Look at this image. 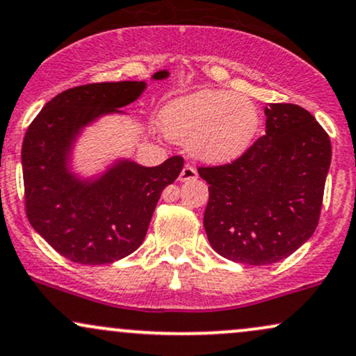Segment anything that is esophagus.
Here are the masks:
<instances>
[{"label":"esophagus","instance_id":"esophagus-1","mask_svg":"<svg viewBox=\"0 0 356 356\" xmlns=\"http://www.w3.org/2000/svg\"><path fill=\"white\" fill-rule=\"evenodd\" d=\"M196 178H198L196 170L191 168V166H188V165L181 170V173H179V181H191V179H196Z\"/></svg>","mask_w":356,"mask_h":356}]
</instances>
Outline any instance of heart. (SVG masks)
<instances>
[{
    "label": "heart",
    "instance_id": "1",
    "mask_svg": "<svg viewBox=\"0 0 356 356\" xmlns=\"http://www.w3.org/2000/svg\"><path fill=\"white\" fill-rule=\"evenodd\" d=\"M161 128L200 161L225 165L252 146L260 128V111L243 95L200 90L171 99L161 111Z\"/></svg>",
    "mask_w": 356,
    "mask_h": 356
}]
</instances>
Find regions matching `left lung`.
<instances>
[{
  "label": "left lung",
  "instance_id": "8db88e82",
  "mask_svg": "<svg viewBox=\"0 0 356 356\" xmlns=\"http://www.w3.org/2000/svg\"><path fill=\"white\" fill-rule=\"evenodd\" d=\"M266 131L229 165L198 168L210 185L203 225L211 248L245 265H271L318 225L332 143L312 113L270 103Z\"/></svg>",
  "mask_w": 356,
  "mask_h": 356
}]
</instances>
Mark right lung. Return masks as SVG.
Returning a JSON list of instances; mask_svg holds the SVG:
<instances>
[{"instance_id": "1", "label": "right lung", "mask_w": 356, "mask_h": 356, "mask_svg": "<svg viewBox=\"0 0 356 356\" xmlns=\"http://www.w3.org/2000/svg\"><path fill=\"white\" fill-rule=\"evenodd\" d=\"M170 76L166 70L152 79ZM145 81L93 83L56 95L29 124L21 149L24 200L31 227L68 260L104 265L143 243L161 191L179 177L183 158L158 166L116 158L93 175L73 165L86 128L104 116L127 115Z\"/></svg>"}]
</instances>
